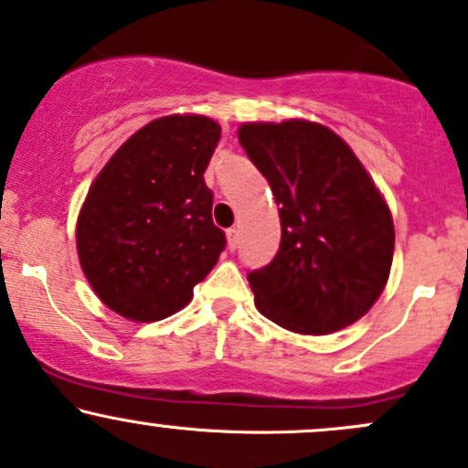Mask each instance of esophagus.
<instances>
[{
	"mask_svg": "<svg viewBox=\"0 0 468 468\" xmlns=\"http://www.w3.org/2000/svg\"><path fill=\"white\" fill-rule=\"evenodd\" d=\"M226 238H229L230 249H235V246H238V242H239V230L238 229H229V230H226Z\"/></svg>",
	"mask_w": 468,
	"mask_h": 468,
	"instance_id": "obj_1",
	"label": "esophagus"
}]
</instances>
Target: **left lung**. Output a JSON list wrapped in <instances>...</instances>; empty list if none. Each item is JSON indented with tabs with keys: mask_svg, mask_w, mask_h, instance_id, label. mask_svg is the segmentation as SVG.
Returning a JSON list of instances; mask_svg holds the SVG:
<instances>
[{
	"mask_svg": "<svg viewBox=\"0 0 468 468\" xmlns=\"http://www.w3.org/2000/svg\"><path fill=\"white\" fill-rule=\"evenodd\" d=\"M238 137L280 207V250L249 273L258 311L302 335L357 322L387 286L395 246L391 210L371 176L315 122H253Z\"/></svg>",
	"mask_w": 468,
	"mask_h": 468,
	"instance_id": "1",
	"label": "left lung"
}]
</instances>
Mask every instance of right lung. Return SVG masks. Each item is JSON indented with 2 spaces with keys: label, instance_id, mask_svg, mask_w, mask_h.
Listing matches in <instances>:
<instances>
[{
  "label": "right lung",
  "instance_id": "add662e5",
  "mask_svg": "<svg viewBox=\"0 0 468 468\" xmlns=\"http://www.w3.org/2000/svg\"><path fill=\"white\" fill-rule=\"evenodd\" d=\"M222 128L166 115L117 148L77 218V255L111 311L155 322L184 309L226 246L204 182Z\"/></svg>",
  "mask_w": 468,
  "mask_h": 468
}]
</instances>
